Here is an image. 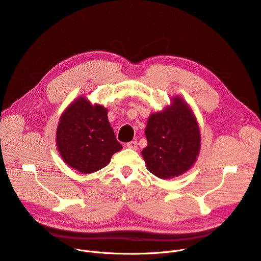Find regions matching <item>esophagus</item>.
<instances>
[{"label":"esophagus","mask_w":261,"mask_h":261,"mask_svg":"<svg viewBox=\"0 0 261 261\" xmlns=\"http://www.w3.org/2000/svg\"><path fill=\"white\" fill-rule=\"evenodd\" d=\"M126 146H127V148H129V149H132V150H136V149H137V143H136L135 141L128 143Z\"/></svg>","instance_id":"34e87169"}]
</instances>
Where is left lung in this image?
<instances>
[{"instance_id": "8db88e82", "label": "left lung", "mask_w": 261, "mask_h": 261, "mask_svg": "<svg viewBox=\"0 0 261 261\" xmlns=\"http://www.w3.org/2000/svg\"><path fill=\"white\" fill-rule=\"evenodd\" d=\"M148 145L142 155L147 169L159 178L182 175L193 167L201 147L197 118L179 95L169 106L151 113L145 130Z\"/></svg>"}]
</instances>
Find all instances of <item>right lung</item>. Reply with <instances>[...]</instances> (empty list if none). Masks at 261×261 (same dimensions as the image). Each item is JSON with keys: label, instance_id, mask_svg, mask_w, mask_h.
Instances as JSON below:
<instances>
[{"label": "right lung", "instance_id": "obj_1", "mask_svg": "<svg viewBox=\"0 0 261 261\" xmlns=\"http://www.w3.org/2000/svg\"><path fill=\"white\" fill-rule=\"evenodd\" d=\"M56 142L63 161L83 174L106 167L112 155L123 149L108 120V109L84 95L62 113Z\"/></svg>", "mask_w": 261, "mask_h": 261}]
</instances>
